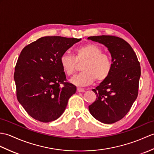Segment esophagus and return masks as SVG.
I'll return each instance as SVG.
<instances>
[{
    "label": "esophagus",
    "instance_id": "34e87169",
    "mask_svg": "<svg viewBox=\"0 0 154 154\" xmlns=\"http://www.w3.org/2000/svg\"><path fill=\"white\" fill-rule=\"evenodd\" d=\"M77 92H85V90L84 88H80V87H77Z\"/></svg>",
    "mask_w": 154,
    "mask_h": 154
}]
</instances>
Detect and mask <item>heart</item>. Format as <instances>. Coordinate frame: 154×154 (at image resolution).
<instances>
[{
  "label": "heart",
  "instance_id": "1",
  "mask_svg": "<svg viewBox=\"0 0 154 154\" xmlns=\"http://www.w3.org/2000/svg\"><path fill=\"white\" fill-rule=\"evenodd\" d=\"M73 56L64 53L60 59V65L67 75H73L76 70L77 61L85 60L82 66V71L71 79V83L79 86L88 85L96 79L101 82L106 79L112 69V62L109 55L102 52L98 46L88 44L75 50Z\"/></svg>",
  "mask_w": 154,
  "mask_h": 154
}]
</instances>
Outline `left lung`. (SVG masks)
Masks as SVG:
<instances>
[{
	"label": "left lung",
	"instance_id": "obj_1",
	"mask_svg": "<svg viewBox=\"0 0 154 154\" xmlns=\"http://www.w3.org/2000/svg\"><path fill=\"white\" fill-rule=\"evenodd\" d=\"M88 39L106 46L112 62V69L108 78L92 89L97 98L88 109L96 119L112 124L125 116L137 98L140 63L133 48L123 38L100 35Z\"/></svg>",
	"mask_w": 154,
	"mask_h": 154
}]
</instances>
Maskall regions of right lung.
I'll list each match as a JSON object with an SVG mask.
<instances>
[{
	"instance_id": "1",
	"label": "right lung",
	"mask_w": 154,
	"mask_h": 154,
	"mask_svg": "<svg viewBox=\"0 0 154 154\" xmlns=\"http://www.w3.org/2000/svg\"><path fill=\"white\" fill-rule=\"evenodd\" d=\"M81 38L44 37L21 51L14 78L17 100L33 119L43 123L62 115L76 87L65 82L60 59Z\"/></svg>"
}]
</instances>
